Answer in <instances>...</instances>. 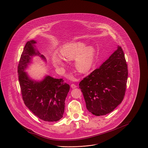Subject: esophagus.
<instances>
[{"label":"esophagus","instance_id":"34e87169","mask_svg":"<svg viewBox=\"0 0 148 148\" xmlns=\"http://www.w3.org/2000/svg\"><path fill=\"white\" fill-rule=\"evenodd\" d=\"M71 88H72V89H75V88H77V86L75 85V84H71Z\"/></svg>","mask_w":148,"mask_h":148}]
</instances>
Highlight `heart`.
<instances>
[{
	"label": "heart",
	"instance_id": "b5f03b06",
	"mask_svg": "<svg viewBox=\"0 0 148 148\" xmlns=\"http://www.w3.org/2000/svg\"><path fill=\"white\" fill-rule=\"evenodd\" d=\"M60 55L64 59H74V66L81 73H86L92 67L96 59V50L92 46L82 41H75L63 45L60 49ZM53 64L60 68L64 65V59L60 56L54 53L51 56Z\"/></svg>",
	"mask_w": 148,
	"mask_h": 148
}]
</instances>
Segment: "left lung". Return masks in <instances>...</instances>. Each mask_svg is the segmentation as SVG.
Wrapping results in <instances>:
<instances>
[{"instance_id":"obj_1","label":"left lung","mask_w":148,"mask_h":148,"mask_svg":"<svg viewBox=\"0 0 148 148\" xmlns=\"http://www.w3.org/2000/svg\"><path fill=\"white\" fill-rule=\"evenodd\" d=\"M128 75L121 47L79 83L89 112L99 116L111 113L122 101Z\"/></svg>"}]
</instances>
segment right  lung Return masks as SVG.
I'll return each mask as SVG.
<instances>
[{"mask_svg": "<svg viewBox=\"0 0 148 148\" xmlns=\"http://www.w3.org/2000/svg\"><path fill=\"white\" fill-rule=\"evenodd\" d=\"M35 43L34 40L26 43L18 67L22 98L25 105L35 116L45 121L56 122L63 117L70 86L62 79L49 75L40 81L30 78L25 71L32 63L33 57L39 56L46 62L36 49Z\"/></svg>", "mask_w": 148, "mask_h": 148, "instance_id": "add662e5", "label": "right lung"}]
</instances>
